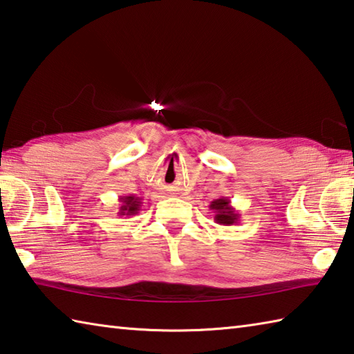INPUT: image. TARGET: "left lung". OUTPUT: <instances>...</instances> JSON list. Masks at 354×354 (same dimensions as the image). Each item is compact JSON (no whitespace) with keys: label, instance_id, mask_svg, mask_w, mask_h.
Masks as SVG:
<instances>
[{"label":"left lung","instance_id":"obj_1","mask_svg":"<svg viewBox=\"0 0 354 354\" xmlns=\"http://www.w3.org/2000/svg\"><path fill=\"white\" fill-rule=\"evenodd\" d=\"M210 210L214 213V223L219 225H234L239 223L241 214L238 210H234L232 205V201L223 196L219 199H214L210 203Z\"/></svg>","mask_w":354,"mask_h":354}]
</instances>
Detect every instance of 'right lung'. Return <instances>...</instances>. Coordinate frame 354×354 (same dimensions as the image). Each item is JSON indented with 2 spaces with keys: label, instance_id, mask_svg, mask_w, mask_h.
Instances as JSON below:
<instances>
[{
  "label": "right lung",
  "instance_id": "1",
  "mask_svg": "<svg viewBox=\"0 0 354 354\" xmlns=\"http://www.w3.org/2000/svg\"><path fill=\"white\" fill-rule=\"evenodd\" d=\"M120 212H118V216H135L136 213L141 210V198L136 195H127V196H120Z\"/></svg>",
  "mask_w": 354,
  "mask_h": 354
}]
</instances>
